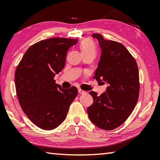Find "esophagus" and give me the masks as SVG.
<instances>
[{
  "mask_svg": "<svg viewBox=\"0 0 160 160\" xmlns=\"http://www.w3.org/2000/svg\"><path fill=\"white\" fill-rule=\"evenodd\" d=\"M78 93H79L80 94H84V93H86V92H85V91L82 90V89H78Z\"/></svg>",
  "mask_w": 160,
  "mask_h": 160,
  "instance_id": "esophagus-1",
  "label": "esophagus"
}]
</instances>
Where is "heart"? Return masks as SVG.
<instances>
[{
    "label": "heart",
    "mask_w": 160,
    "mask_h": 160,
    "mask_svg": "<svg viewBox=\"0 0 160 160\" xmlns=\"http://www.w3.org/2000/svg\"><path fill=\"white\" fill-rule=\"evenodd\" d=\"M80 48L83 55H93L95 57L97 49L94 42L89 38L83 39L80 43Z\"/></svg>",
    "instance_id": "obj_1"
}]
</instances>
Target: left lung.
Wrapping results in <instances>:
<instances>
[{"instance_id": "left-lung-1", "label": "left lung", "mask_w": 160, "mask_h": 160, "mask_svg": "<svg viewBox=\"0 0 160 160\" xmlns=\"http://www.w3.org/2000/svg\"><path fill=\"white\" fill-rule=\"evenodd\" d=\"M92 36L98 40L102 55L93 77L98 82L109 84L106 92L97 96L89 93L93 104L87 109L92 123L101 129L112 130L123 124L138 101L139 76L138 66L130 52L122 43L105 40L101 34Z\"/></svg>"}]
</instances>
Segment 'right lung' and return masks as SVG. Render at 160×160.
Instances as JSON below:
<instances>
[{
  "label": "right lung",
  "instance_id": "1",
  "mask_svg": "<svg viewBox=\"0 0 160 160\" xmlns=\"http://www.w3.org/2000/svg\"><path fill=\"white\" fill-rule=\"evenodd\" d=\"M76 39L55 37L28 48L16 68V92L22 110L43 130H52L63 122L78 89L62 88L54 77L64 67L68 48Z\"/></svg>",
  "mask_w": 160,
  "mask_h": 160
}]
</instances>
